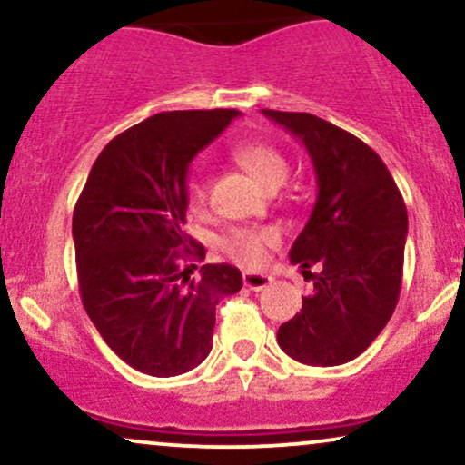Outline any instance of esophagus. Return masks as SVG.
Masks as SVG:
<instances>
[{"label":"esophagus","mask_w":465,"mask_h":465,"mask_svg":"<svg viewBox=\"0 0 465 465\" xmlns=\"http://www.w3.org/2000/svg\"><path fill=\"white\" fill-rule=\"evenodd\" d=\"M273 282V277L264 273H253V271H244L242 273V284L249 288V291H262Z\"/></svg>","instance_id":"esophagus-1"}]
</instances>
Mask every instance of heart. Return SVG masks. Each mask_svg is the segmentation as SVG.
<instances>
[{
  "mask_svg": "<svg viewBox=\"0 0 465 465\" xmlns=\"http://www.w3.org/2000/svg\"><path fill=\"white\" fill-rule=\"evenodd\" d=\"M236 162L264 188H280L288 177V162L277 148L262 142H249L233 151ZM185 201L192 212H203L207 205V185L201 177H190L185 183ZM277 242V232L271 227H240L223 238V249L240 264L260 266L266 249Z\"/></svg>",
  "mask_w": 465,
  "mask_h": 465,
  "instance_id": "b5f03b06",
  "label": "heart"
}]
</instances>
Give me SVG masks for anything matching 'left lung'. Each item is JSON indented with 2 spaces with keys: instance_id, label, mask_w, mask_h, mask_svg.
<instances>
[{
  "instance_id": "1",
  "label": "left lung",
  "mask_w": 465,
  "mask_h": 465,
  "mask_svg": "<svg viewBox=\"0 0 465 465\" xmlns=\"http://www.w3.org/2000/svg\"><path fill=\"white\" fill-rule=\"evenodd\" d=\"M262 114L300 137L317 174V203L291 247L312 295L282 323L277 343L314 367L350 362L391 319L402 286L407 205L382 159L351 133L295 111Z\"/></svg>"
}]
</instances>
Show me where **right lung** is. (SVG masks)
Segmentation results:
<instances>
[{
    "instance_id": "right-lung-1",
    "label": "right lung",
    "mask_w": 465,
    "mask_h": 465,
    "mask_svg": "<svg viewBox=\"0 0 465 465\" xmlns=\"http://www.w3.org/2000/svg\"><path fill=\"white\" fill-rule=\"evenodd\" d=\"M236 109L163 111L114 137L74 207L78 288L84 311L133 370L170 378L212 351L216 306L242 288L232 264H203L183 232L185 177L196 153Z\"/></svg>"
}]
</instances>
